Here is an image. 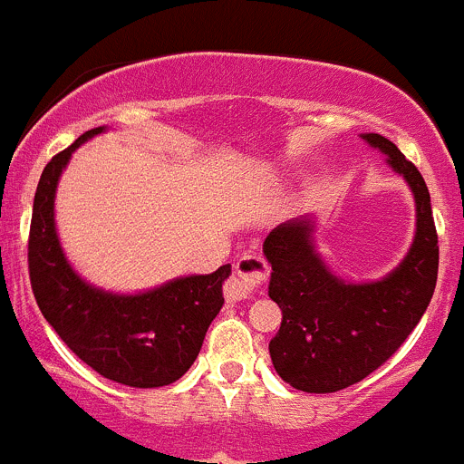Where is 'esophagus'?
Instances as JSON below:
<instances>
[{
    "label": "esophagus",
    "mask_w": 464,
    "mask_h": 464,
    "mask_svg": "<svg viewBox=\"0 0 464 464\" xmlns=\"http://www.w3.org/2000/svg\"><path fill=\"white\" fill-rule=\"evenodd\" d=\"M270 275L268 261L256 252H243L234 264L232 277L226 282V297L227 300H246L250 297L261 284H266Z\"/></svg>",
    "instance_id": "obj_1"
}]
</instances>
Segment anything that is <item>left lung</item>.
<instances>
[{
  "mask_svg": "<svg viewBox=\"0 0 464 464\" xmlns=\"http://www.w3.org/2000/svg\"><path fill=\"white\" fill-rule=\"evenodd\" d=\"M388 155L415 194L417 232L411 252L382 282L347 284L314 250V223L291 221L264 241L273 266L268 295L282 309L270 341L279 377L302 392H338L372 374L403 345L424 315L438 282V232L421 173L386 137L363 135Z\"/></svg>",
  "mask_w": 464,
  "mask_h": 464,
  "instance_id": "1",
  "label": "left lung"
}]
</instances>
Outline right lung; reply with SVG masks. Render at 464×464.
Wrapping results in <instances>:
<instances>
[{
    "label": "right lung",
    "mask_w": 464,
    "mask_h": 464,
    "mask_svg": "<svg viewBox=\"0 0 464 464\" xmlns=\"http://www.w3.org/2000/svg\"><path fill=\"white\" fill-rule=\"evenodd\" d=\"M101 130L82 132L70 149L49 160L40 176L29 232L31 288L61 341L101 377L130 388L169 386L194 365L223 306L230 264L140 295H112L78 277L58 243L53 196L72 153Z\"/></svg>",
    "instance_id": "add662e5"
}]
</instances>
